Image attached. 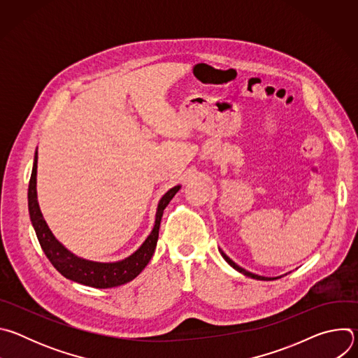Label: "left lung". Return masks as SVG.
<instances>
[{
	"mask_svg": "<svg viewBox=\"0 0 358 358\" xmlns=\"http://www.w3.org/2000/svg\"><path fill=\"white\" fill-rule=\"evenodd\" d=\"M222 253V257H224V259L232 266V268H235L238 272H241V273H243V275H246V276H249V278H253V279H258V280H272V279H269V278H264V276H258V275H253V273H250V272H248V271H245V269H242V268H239L235 262H232L227 255L224 253V252H221Z\"/></svg>",
	"mask_w": 358,
	"mask_h": 358,
	"instance_id": "obj_1",
	"label": "left lung"
}]
</instances>
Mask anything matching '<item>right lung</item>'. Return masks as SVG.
Segmentation results:
<instances>
[{
	"label": "right lung",
	"instance_id": "obj_1",
	"mask_svg": "<svg viewBox=\"0 0 358 358\" xmlns=\"http://www.w3.org/2000/svg\"><path fill=\"white\" fill-rule=\"evenodd\" d=\"M36 164H38V152H35L32 174L28 187V208L29 217L36 232L39 245L45 252L49 262L54 265V268L64 275L66 279L73 282L96 287V289H108L124 285L133 280L148 264L152 253H155L157 239H159V229L163 217L164 208L169 206V202L180 189V185L171 188L164 194V196L159 202V208L156 214V225L152 228L148 238L144 243L124 261L115 262V264H99L80 259L75 257L73 253L66 250L49 231L46 222L42 218L39 211V206L36 201Z\"/></svg>",
	"mask_w": 358,
	"mask_h": 358
}]
</instances>
